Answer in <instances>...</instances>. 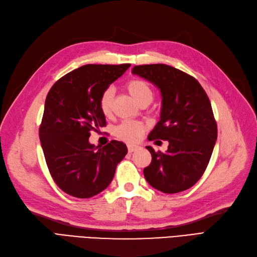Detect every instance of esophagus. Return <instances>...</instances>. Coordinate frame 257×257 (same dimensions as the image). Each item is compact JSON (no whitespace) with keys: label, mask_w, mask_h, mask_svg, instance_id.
Listing matches in <instances>:
<instances>
[{"label":"esophagus","mask_w":257,"mask_h":257,"mask_svg":"<svg viewBox=\"0 0 257 257\" xmlns=\"http://www.w3.org/2000/svg\"><path fill=\"white\" fill-rule=\"evenodd\" d=\"M139 149H141V147L137 146V145H128V146H127V150H128L130 153L134 152V151H137V150H139Z\"/></svg>","instance_id":"34e87169"}]
</instances>
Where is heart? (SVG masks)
I'll use <instances>...</instances> for the list:
<instances>
[{
	"mask_svg": "<svg viewBox=\"0 0 257 257\" xmlns=\"http://www.w3.org/2000/svg\"><path fill=\"white\" fill-rule=\"evenodd\" d=\"M126 91L130 93L138 104H149L153 99L154 91L151 84L141 78L130 79L125 85ZM113 91L108 88L100 94L98 106L99 109L105 115H109L112 110ZM146 126L142 122L137 121H124L115 127L114 134L119 139L126 143H136L141 139L145 133Z\"/></svg>",
	"mask_w": 257,
	"mask_h": 257,
	"instance_id": "1",
	"label": "heart"
}]
</instances>
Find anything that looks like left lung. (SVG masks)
I'll return each instance as SVG.
<instances>
[{
	"mask_svg": "<svg viewBox=\"0 0 257 257\" xmlns=\"http://www.w3.org/2000/svg\"><path fill=\"white\" fill-rule=\"evenodd\" d=\"M132 73L157 85L162 94L161 119L148 139L169 143L165 153L146 147L152 157L144 169L146 180L167 194L188 190L204 175L217 137L207 93L194 77L166 64L137 65Z\"/></svg>",
	"mask_w": 257,
	"mask_h": 257,
	"instance_id": "8db88e82",
	"label": "left lung"
}]
</instances>
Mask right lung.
I'll return each instance as SVG.
<instances>
[{
  "label": "right lung",
  "mask_w": 257,
  "mask_h": 257,
  "mask_svg": "<svg viewBox=\"0 0 257 257\" xmlns=\"http://www.w3.org/2000/svg\"><path fill=\"white\" fill-rule=\"evenodd\" d=\"M131 64H87L69 72L48 92L40 139L49 173L59 188L77 198H90L112 181L115 167L127 153L121 142L96 148L90 133L106 126L100 94Z\"/></svg>",
  "instance_id": "obj_1"
}]
</instances>
